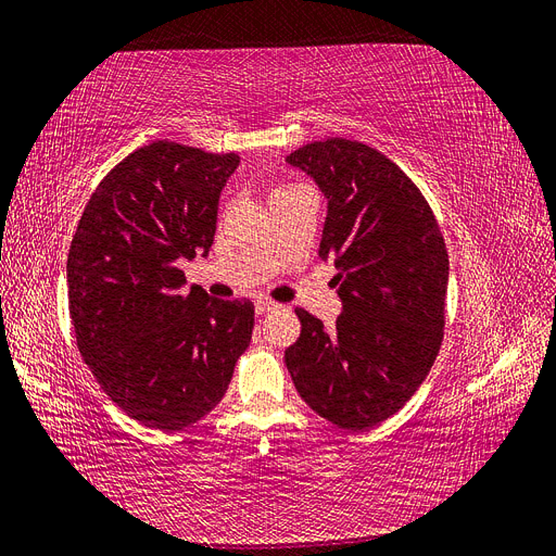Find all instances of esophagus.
Here are the masks:
<instances>
[{
	"label": "esophagus",
	"mask_w": 556,
	"mask_h": 556,
	"mask_svg": "<svg viewBox=\"0 0 556 556\" xmlns=\"http://www.w3.org/2000/svg\"><path fill=\"white\" fill-rule=\"evenodd\" d=\"M277 302H273V300H256V314H267V312H273V309H277Z\"/></svg>",
	"instance_id": "esophagus-1"
}]
</instances>
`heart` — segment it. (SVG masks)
Here are the masks:
<instances>
[{"mask_svg": "<svg viewBox=\"0 0 556 556\" xmlns=\"http://www.w3.org/2000/svg\"><path fill=\"white\" fill-rule=\"evenodd\" d=\"M291 190H295V188H291V185H279V188H275L273 197H277V194H283V192H291Z\"/></svg>", "mask_w": 556, "mask_h": 556, "instance_id": "obj_1", "label": "heart"}]
</instances>
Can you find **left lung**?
Wrapping results in <instances>:
<instances>
[{
	"label": "left lung",
	"mask_w": 556,
	"mask_h": 556,
	"mask_svg": "<svg viewBox=\"0 0 556 556\" xmlns=\"http://www.w3.org/2000/svg\"><path fill=\"white\" fill-rule=\"evenodd\" d=\"M286 162L327 199L318 254L334 261L343 304L330 330L295 309L302 330L286 368L314 413L357 433L396 415L440 353L446 244L417 185L366 143L312 141Z\"/></svg>",
	"instance_id": "1"
}]
</instances>
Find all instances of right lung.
<instances>
[{"mask_svg":"<svg viewBox=\"0 0 556 556\" xmlns=\"http://www.w3.org/2000/svg\"><path fill=\"white\" fill-rule=\"evenodd\" d=\"M236 153L160 139L121 160L91 194L68 252L81 359L128 417L176 433L222 401L254 330L250 300L182 291V258L208 256Z\"/></svg>","mask_w":556,"mask_h":556,"instance_id":"obj_1","label":"right lung"}]
</instances>
